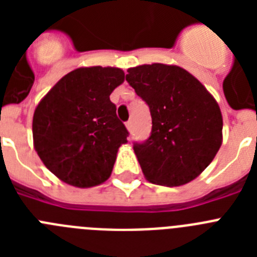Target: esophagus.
I'll return each instance as SVG.
<instances>
[{"label": "esophagus", "mask_w": 257, "mask_h": 257, "mask_svg": "<svg viewBox=\"0 0 257 257\" xmlns=\"http://www.w3.org/2000/svg\"><path fill=\"white\" fill-rule=\"evenodd\" d=\"M126 127H127V130L131 131V128H133V121H127L126 122Z\"/></svg>", "instance_id": "1"}]
</instances>
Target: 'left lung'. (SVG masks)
Here are the masks:
<instances>
[{"mask_svg":"<svg viewBox=\"0 0 257 257\" xmlns=\"http://www.w3.org/2000/svg\"><path fill=\"white\" fill-rule=\"evenodd\" d=\"M126 81L148 104L152 133L135 152L145 179L165 187L189 183L212 162L222 143V115L215 97L178 65L128 68Z\"/></svg>","mask_w":257,"mask_h":257,"instance_id":"1","label":"left lung"}]
</instances>
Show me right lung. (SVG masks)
<instances>
[{
    "instance_id": "right-lung-1",
    "label": "right lung",
    "mask_w": 257,
    "mask_h": 257,
    "mask_svg": "<svg viewBox=\"0 0 257 257\" xmlns=\"http://www.w3.org/2000/svg\"><path fill=\"white\" fill-rule=\"evenodd\" d=\"M124 81L113 67L77 68L56 83L33 114V145L61 181L90 188L108 180L128 131L109 96Z\"/></svg>"
}]
</instances>
